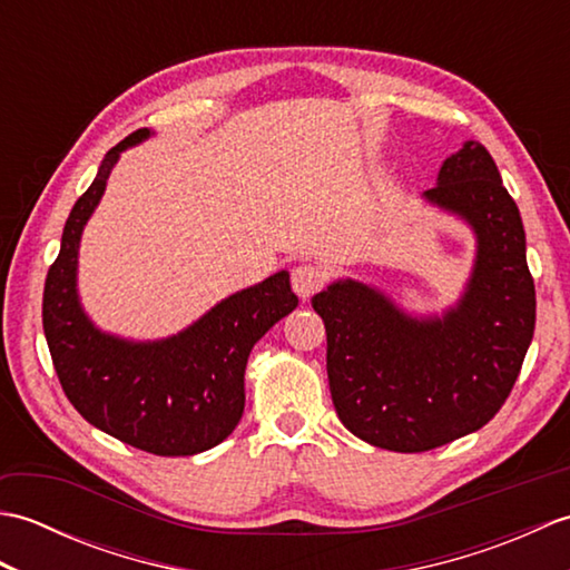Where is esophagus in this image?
Instances as JSON below:
<instances>
[{
	"mask_svg": "<svg viewBox=\"0 0 570 570\" xmlns=\"http://www.w3.org/2000/svg\"><path fill=\"white\" fill-rule=\"evenodd\" d=\"M325 284V272L316 264H298L292 272V286L301 298H311Z\"/></svg>",
	"mask_w": 570,
	"mask_h": 570,
	"instance_id": "esophagus-1",
	"label": "esophagus"
}]
</instances>
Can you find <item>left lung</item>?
<instances>
[{
  "instance_id": "left-lung-1",
  "label": "left lung",
  "mask_w": 570,
  "mask_h": 570,
  "mask_svg": "<svg viewBox=\"0 0 570 570\" xmlns=\"http://www.w3.org/2000/svg\"><path fill=\"white\" fill-rule=\"evenodd\" d=\"M423 198L478 235L455 308L411 318L353 278L311 298L328 335L337 419L357 439L396 453L431 451L485 426L512 392L537 321L524 225L490 151L468 141Z\"/></svg>"
}]
</instances>
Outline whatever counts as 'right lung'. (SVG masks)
Masks as SVG:
<instances>
[{"label":"right lung","instance_id":"right-lung-1","mask_svg":"<svg viewBox=\"0 0 570 570\" xmlns=\"http://www.w3.org/2000/svg\"><path fill=\"white\" fill-rule=\"evenodd\" d=\"M149 135L137 129L107 151L92 186L72 205L46 276L43 333L58 382L85 421L139 451L196 455L235 431L245 411L252 347L298 298L288 272H278L166 341L131 343L95 328L76 288L80 235L119 154Z\"/></svg>","mask_w":570,"mask_h":570}]
</instances>
